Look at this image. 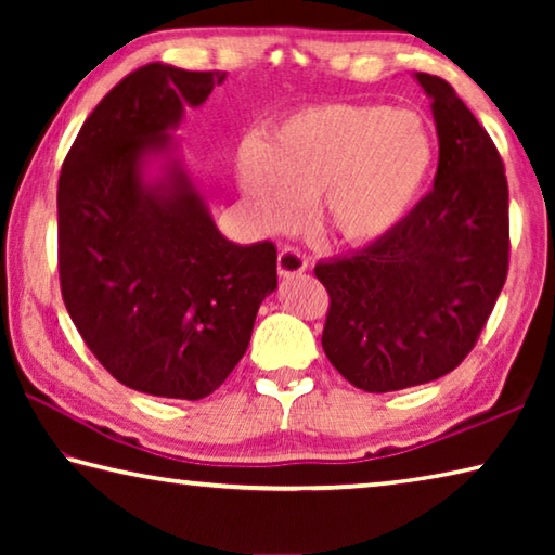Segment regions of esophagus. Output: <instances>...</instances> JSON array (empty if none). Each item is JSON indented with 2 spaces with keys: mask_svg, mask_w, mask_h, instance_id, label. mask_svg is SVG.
Returning <instances> with one entry per match:
<instances>
[{
  "mask_svg": "<svg viewBox=\"0 0 555 555\" xmlns=\"http://www.w3.org/2000/svg\"><path fill=\"white\" fill-rule=\"evenodd\" d=\"M306 269H308V257L300 249L286 247L279 251V276L291 279V276L304 274Z\"/></svg>",
  "mask_w": 555,
  "mask_h": 555,
  "instance_id": "1",
  "label": "esophagus"
}]
</instances>
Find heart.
Here are the masks:
<instances>
[{"instance_id": "b5f03b06", "label": "heart", "mask_w": 555, "mask_h": 555, "mask_svg": "<svg viewBox=\"0 0 555 555\" xmlns=\"http://www.w3.org/2000/svg\"><path fill=\"white\" fill-rule=\"evenodd\" d=\"M430 162L434 146L411 112L325 102L281 119L267 144H242L237 173L264 228H296L308 201L321 198L335 240L370 244L411 212Z\"/></svg>"}]
</instances>
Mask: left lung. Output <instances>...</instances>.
<instances>
[{
	"mask_svg": "<svg viewBox=\"0 0 555 555\" xmlns=\"http://www.w3.org/2000/svg\"><path fill=\"white\" fill-rule=\"evenodd\" d=\"M438 129L434 191L397 230L318 261L323 350L357 389L434 382L473 352L509 271V185L492 137L443 78L416 73Z\"/></svg>",
	"mask_w": 555,
	"mask_h": 555,
	"instance_id": "left-lung-1",
	"label": "left lung"
}]
</instances>
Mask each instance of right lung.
Here are the masks:
<instances>
[{"instance_id":"add662e5","label":"right lung","mask_w":555,"mask_h":555,"mask_svg":"<svg viewBox=\"0 0 555 555\" xmlns=\"http://www.w3.org/2000/svg\"><path fill=\"white\" fill-rule=\"evenodd\" d=\"M222 80V70L142 65L90 112L59 176L63 304L102 367L152 397L218 389L276 288L274 242L240 247L181 171L164 185H144L139 171L183 102L203 105Z\"/></svg>"}]
</instances>
